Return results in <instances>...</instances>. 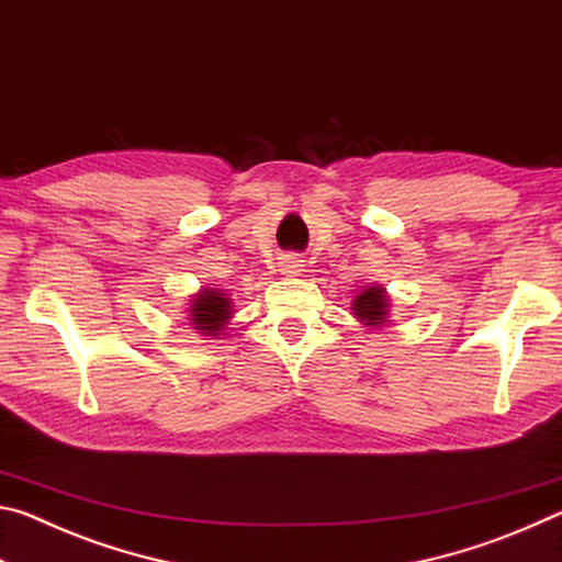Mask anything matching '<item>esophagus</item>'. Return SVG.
<instances>
[{
    "instance_id": "34e87169",
    "label": "esophagus",
    "mask_w": 562,
    "mask_h": 562,
    "mask_svg": "<svg viewBox=\"0 0 562 562\" xmlns=\"http://www.w3.org/2000/svg\"><path fill=\"white\" fill-rule=\"evenodd\" d=\"M280 272L288 274V278H300V274L304 272V265L297 255H284V258L280 260Z\"/></svg>"
}]
</instances>
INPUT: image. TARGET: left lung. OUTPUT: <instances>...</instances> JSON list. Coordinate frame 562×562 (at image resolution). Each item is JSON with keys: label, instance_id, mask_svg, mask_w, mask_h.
I'll return each instance as SVG.
<instances>
[{"label": "left lung", "instance_id": "1", "mask_svg": "<svg viewBox=\"0 0 562 562\" xmlns=\"http://www.w3.org/2000/svg\"><path fill=\"white\" fill-rule=\"evenodd\" d=\"M389 310H392V300L382 284H369L361 290L355 300H351V315L357 317L367 329H382L389 325Z\"/></svg>", "mask_w": 562, "mask_h": 562}]
</instances>
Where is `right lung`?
<instances>
[{"instance_id": "right-lung-1", "label": "right lung", "mask_w": 562, "mask_h": 562, "mask_svg": "<svg viewBox=\"0 0 562 562\" xmlns=\"http://www.w3.org/2000/svg\"><path fill=\"white\" fill-rule=\"evenodd\" d=\"M188 322L201 337L221 339L235 315V302L231 294L217 288H203L188 300Z\"/></svg>"}]
</instances>
